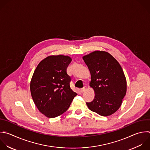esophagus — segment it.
Listing matches in <instances>:
<instances>
[{
	"instance_id": "obj_1",
	"label": "esophagus",
	"mask_w": 150,
	"mask_h": 150,
	"mask_svg": "<svg viewBox=\"0 0 150 150\" xmlns=\"http://www.w3.org/2000/svg\"><path fill=\"white\" fill-rule=\"evenodd\" d=\"M86 89H87V87H86V86H84L83 88H82L80 89V91H81V93H83V92H84V91H86Z\"/></svg>"
}]
</instances>
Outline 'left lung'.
I'll return each instance as SVG.
<instances>
[{"label": "left lung", "mask_w": 150, "mask_h": 150, "mask_svg": "<svg viewBox=\"0 0 150 150\" xmlns=\"http://www.w3.org/2000/svg\"><path fill=\"white\" fill-rule=\"evenodd\" d=\"M91 74L90 86L94 90V100L86 103L88 108L101 116L117 111L127 91L123 70L117 60L104 51H95L83 56Z\"/></svg>", "instance_id": "obj_1"}]
</instances>
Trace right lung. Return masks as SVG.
<instances>
[{"label":"right lung","instance_id":"obj_1","mask_svg":"<svg viewBox=\"0 0 150 150\" xmlns=\"http://www.w3.org/2000/svg\"><path fill=\"white\" fill-rule=\"evenodd\" d=\"M71 59L48 56L38 65L30 81V92L38 110L49 118L56 117L69 108L77 94L70 88L67 68Z\"/></svg>","mask_w":150,"mask_h":150}]
</instances>
